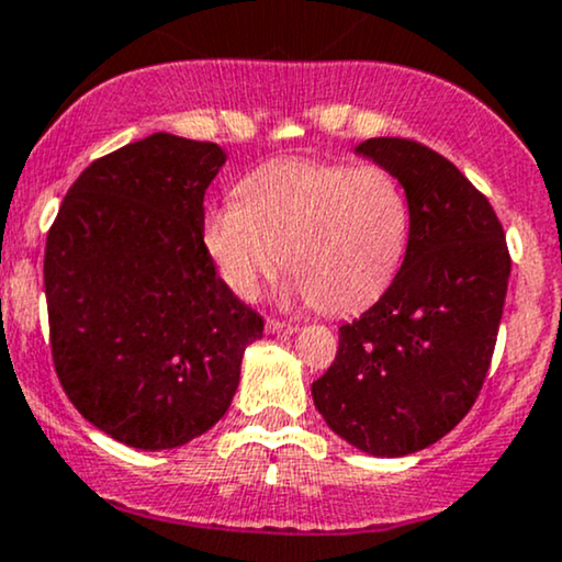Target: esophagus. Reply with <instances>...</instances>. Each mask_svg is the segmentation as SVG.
Masks as SVG:
<instances>
[{
	"label": "esophagus",
	"instance_id": "1",
	"mask_svg": "<svg viewBox=\"0 0 562 562\" xmlns=\"http://www.w3.org/2000/svg\"><path fill=\"white\" fill-rule=\"evenodd\" d=\"M267 329L272 335H293L295 329V324H290V322H280V319H267Z\"/></svg>",
	"mask_w": 562,
	"mask_h": 562
}]
</instances>
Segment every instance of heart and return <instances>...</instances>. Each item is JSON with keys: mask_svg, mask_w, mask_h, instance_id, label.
I'll list each match as a JSON object with an SVG mask.
<instances>
[{"mask_svg": "<svg viewBox=\"0 0 562 562\" xmlns=\"http://www.w3.org/2000/svg\"><path fill=\"white\" fill-rule=\"evenodd\" d=\"M238 193L240 201L206 209L201 246L243 301H254L288 261L301 299L342 314L374 301L405 259L408 199L376 165L272 161Z\"/></svg>", "mask_w": 562, "mask_h": 562, "instance_id": "heart-1", "label": "heart"}]
</instances>
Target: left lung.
I'll return each instance as SVG.
<instances>
[{
	"label": "left lung",
	"instance_id": "8db88e82",
	"mask_svg": "<svg viewBox=\"0 0 562 562\" xmlns=\"http://www.w3.org/2000/svg\"><path fill=\"white\" fill-rule=\"evenodd\" d=\"M358 154L405 188L411 238L401 272L340 327L337 356L311 384L327 427L371 456H408L456 429L495 353L510 254L486 195L411 138H369Z\"/></svg>",
	"mask_w": 562,
	"mask_h": 562
}]
</instances>
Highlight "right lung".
<instances>
[{
  "instance_id": "right-lung-1",
  "label": "right lung",
  "mask_w": 562,
  "mask_h": 562,
  "mask_svg": "<svg viewBox=\"0 0 562 562\" xmlns=\"http://www.w3.org/2000/svg\"><path fill=\"white\" fill-rule=\"evenodd\" d=\"M225 159L209 140H135L78 175L46 235L54 371L80 416L131 448H180L212 429L263 333L201 246Z\"/></svg>"
}]
</instances>
